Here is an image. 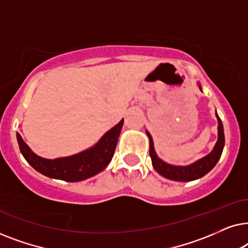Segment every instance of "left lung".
<instances>
[{"mask_svg": "<svg viewBox=\"0 0 248 248\" xmlns=\"http://www.w3.org/2000/svg\"><path fill=\"white\" fill-rule=\"evenodd\" d=\"M199 88L200 90L202 91V88L200 84ZM216 116L217 120H218V140H217L215 148H213L212 151L210 152L209 155H206L205 157L199 159L198 161L193 162V164L187 166H174L161 160V159L157 155V154H155L154 141H152L150 133H149L148 131L145 132L149 138V141H150L149 154H150L152 166H154L155 170L166 178L177 182L195 181V179L201 178L204 175L208 174V172L217 165V162H218L220 157H221L223 147H225V133H223L222 122L217 113Z\"/></svg>", "mask_w": 248, "mask_h": 248, "instance_id": "left-lung-1", "label": "left lung"}]
</instances>
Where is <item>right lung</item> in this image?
Here are the masks:
<instances>
[{"label": "right lung", "instance_id": "1", "mask_svg": "<svg viewBox=\"0 0 248 248\" xmlns=\"http://www.w3.org/2000/svg\"><path fill=\"white\" fill-rule=\"evenodd\" d=\"M124 120L106 132L93 147L70 157L45 159L33 154L21 135L16 133L20 151L28 164L47 177L80 182L103 171L113 158Z\"/></svg>", "mask_w": 248, "mask_h": 248}]
</instances>
